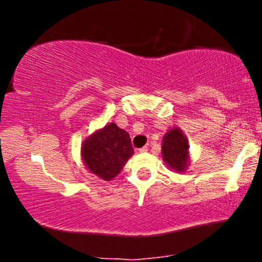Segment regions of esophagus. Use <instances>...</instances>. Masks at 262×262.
Instances as JSON below:
<instances>
[{"label":"esophagus","mask_w":262,"mask_h":262,"mask_svg":"<svg viewBox=\"0 0 262 262\" xmlns=\"http://www.w3.org/2000/svg\"><path fill=\"white\" fill-rule=\"evenodd\" d=\"M149 150V146H143V148L139 149V152H146Z\"/></svg>","instance_id":"1"}]
</instances>
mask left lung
I'll return each mask as SVG.
<instances>
[{
    "label": "left lung",
    "mask_w": 262,
    "mask_h": 262,
    "mask_svg": "<svg viewBox=\"0 0 262 262\" xmlns=\"http://www.w3.org/2000/svg\"><path fill=\"white\" fill-rule=\"evenodd\" d=\"M162 158L172 170L181 172L188 165V143L180 129L167 132L162 139Z\"/></svg>",
    "instance_id": "8db88e82"
}]
</instances>
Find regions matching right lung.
Returning <instances> with one entry per match:
<instances>
[{"mask_svg":"<svg viewBox=\"0 0 262 262\" xmlns=\"http://www.w3.org/2000/svg\"><path fill=\"white\" fill-rule=\"evenodd\" d=\"M133 152L129 134L114 123L96 132L82 146V159L87 169L106 181L121 172Z\"/></svg>","mask_w":262,"mask_h":262,"instance_id":"right-lung-1","label":"right lung"}]
</instances>
